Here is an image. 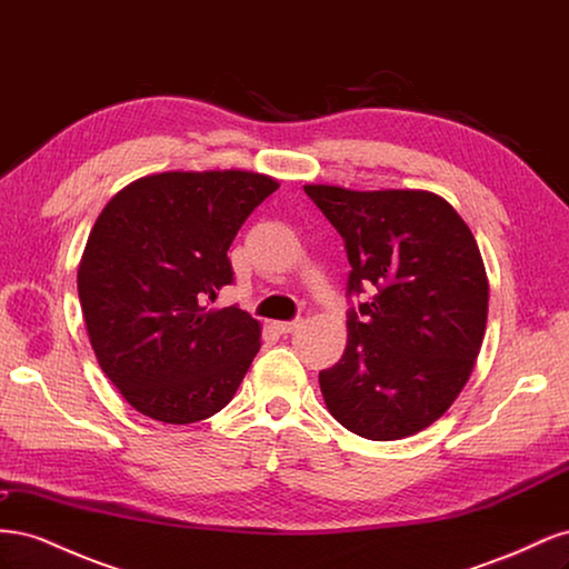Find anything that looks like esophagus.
<instances>
[{
    "label": "esophagus",
    "instance_id": "1",
    "mask_svg": "<svg viewBox=\"0 0 569 569\" xmlns=\"http://www.w3.org/2000/svg\"><path fill=\"white\" fill-rule=\"evenodd\" d=\"M272 327H274V332H280V335H291V332H297L299 327H301V320H291V322H272Z\"/></svg>",
    "mask_w": 569,
    "mask_h": 569
}]
</instances>
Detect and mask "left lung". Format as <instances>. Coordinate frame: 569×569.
I'll return each instance as SVG.
<instances>
[{"label":"left lung","mask_w":569,"mask_h":569,"mask_svg":"<svg viewBox=\"0 0 569 569\" xmlns=\"http://www.w3.org/2000/svg\"><path fill=\"white\" fill-rule=\"evenodd\" d=\"M347 242V349L320 372L332 418L372 441L437 422L468 385L489 313V278L468 222L427 189L306 184Z\"/></svg>","instance_id":"8db88e82"}]
</instances>
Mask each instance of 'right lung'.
Returning a JSON list of instances; mask_svg holds the SVG:
<instances>
[{"instance_id": "add662e5", "label": "right lung", "mask_w": 569, "mask_h": 569, "mask_svg": "<svg viewBox=\"0 0 569 569\" xmlns=\"http://www.w3.org/2000/svg\"><path fill=\"white\" fill-rule=\"evenodd\" d=\"M278 187L253 170H168L126 184L99 213L78 297L99 368L137 412L192 425L232 401L261 322L206 299L232 282V239Z\"/></svg>"}]
</instances>
